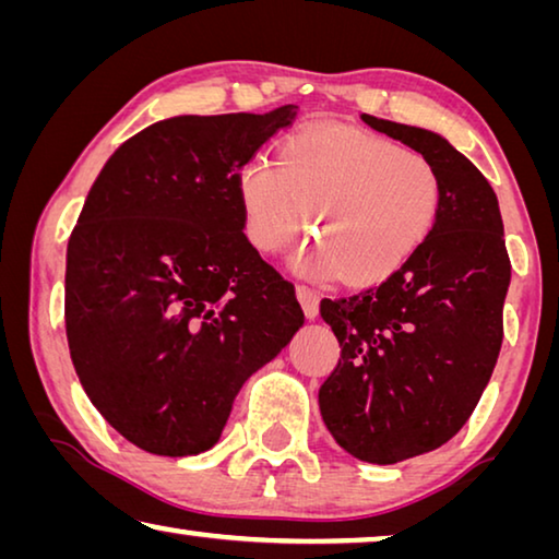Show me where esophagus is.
Listing matches in <instances>:
<instances>
[{"label":"esophagus","instance_id":"obj_1","mask_svg":"<svg viewBox=\"0 0 559 559\" xmlns=\"http://www.w3.org/2000/svg\"><path fill=\"white\" fill-rule=\"evenodd\" d=\"M296 298H298V304H300V308H304V313H306V318H313L318 316V294L313 288H308V286H296Z\"/></svg>","mask_w":559,"mask_h":559}]
</instances>
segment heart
<instances>
[{"label": "heart", "mask_w": 559, "mask_h": 559, "mask_svg": "<svg viewBox=\"0 0 559 559\" xmlns=\"http://www.w3.org/2000/svg\"><path fill=\"white\" fill-rule=\"evenodd\" d=\"M238 197L259 251H286L313 214L318 243L300 255V269L370 286L393 276L432 234L442 179L430 158L383 136L311 127L283 141L276 164L248 162L238 174Z\"/></svg>", "instance_id": "obj_1"}]
</instances>
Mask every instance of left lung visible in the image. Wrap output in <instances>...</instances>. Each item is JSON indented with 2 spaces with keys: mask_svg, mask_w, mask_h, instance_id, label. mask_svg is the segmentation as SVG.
<instances>
[{
  "mask_svg": "<svg viewBox=\"0 0 559 559\" xmlns=\"http://www.w3.org/2000/svg\"><path fill=\"white\" fill-rule=\"evenodd\" d=\"M362 121L430 158L442 179L432 234L376 288L323 298L341 343L318 391L333 440L362 463L430 453L475 411L502 345L510 259L492 186L436 131L362 114Z\"/></svg>",
  "mask_w": 559,
  "mask_h": 559,
  "instance_id": "1",
  "label": "left lung"
}]
</instances>
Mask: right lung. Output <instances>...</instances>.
<instances>
[{"label": "right lung", "mask_w": 559, "mask_h": 559, "mask_svg": "<svg viewBox=\"0 0 559 559\" xmlns=\"http://www.w3.org/2000/svg\"><path fill=\"white\" fill-rule=\"evenodd\" d=\"M294 117L156 121L88 189L67 248L69 353L102 418L146 453L214 448L241 385L304 325L238 197L241 168Z\"/></svg>", "instance_id": "obj_1"}]
</instances>
